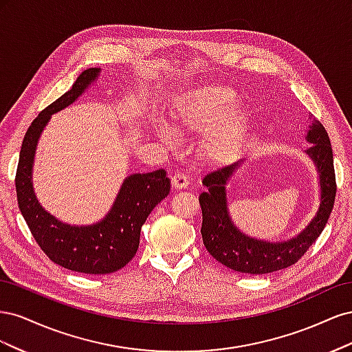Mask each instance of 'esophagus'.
Listing matches in <instances>:
<instances>
[{
    "mask_svg": "<svg viewBox=\"0 0 352 352\" xmlns=\"http://www.w3.org/2000/svg\"><path fill=\"white\" fill-rule=\"evenodd\" d=\"M188 185H189V180H188V176L185 173L176 172L172 176V186L175 189H185Z\"/></svg>",
    "mask_w": 352,
    "mask_h": 352,
    "instance_id": "esophagus-1",
    "label": "esophagus"
}]
</instances>
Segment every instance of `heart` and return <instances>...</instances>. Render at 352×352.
I'll use <instances>...</instances> for the list:
<instances>
[{"instance_id":"heart-1","label":"heart","mask_w":352,"mask_h":352,"mask_svg":"<svg viewBox=\"0 0 352 352\" xmlns=\"http://www.w3.org/2000/svg\"><path fill=\"white\" fill-rule=\"evenodd\" d=\"M238 97L226 87H204L188 92L177 102L176 124L180 129L204 133L201 145L202 155L208 162H223L238 151L248 127L243 111H232ZM167 141L168 135L164 133Z\"/></svg>"}]
</instances>
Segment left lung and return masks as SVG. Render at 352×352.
<instances>
[{
  "mask_svg": "<svg viewBox=\"0 0 352 352\" xmlns=\"http://www.w3.org/2000/svg\"><path fill=\"white\" fill-rule=\"evenodd\" d=\"M307 141L311 142L307 153L320 173L322 202L310 225L291 241L263 242L245 236L233 226L228 214L225 185L236 164L214 170L202 179V185L207 190L199 195L202 211L201 235L204 247L219 263L241 273H273L295 264L320 236L336 197L333 153L329 135L320 122H313L307 133Z\"/></svg>",
  "mask_w": 352,
  "mask_h": 352,
  "instance_id": "8db88e82",
  "label": "left lung"
}]
</instances>
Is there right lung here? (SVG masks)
I'll use <instances>...</instances> for the list:
<instances>
[{"mask_svg":"<svg viewBox=\"0 0 352 352\" xmlns=\"http://www.w3.org/2000/svg\"><path fill=\"white\" fill-rule=\"evenodd\" d=\"M98 72L100 69L82 72L73 87L32 122L23 138L14 179L19 208L41 250L61 267L89 274L117 272L135 257L142 225L153 208L170 192L166 170L131 175L123 182L109 216L97 225L83 228L65 225L39 206L30 182L38 138L51 114L76 100L97 79Z\"/></svg>","mask_w":352,"mask_h":352,"instance_id":"1","label":"right lung"}]
</instances>
